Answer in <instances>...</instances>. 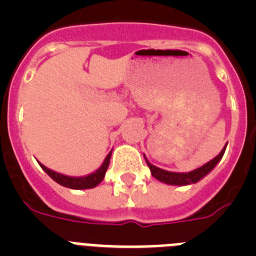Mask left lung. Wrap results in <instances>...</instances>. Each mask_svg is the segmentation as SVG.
<instances>
[{
	"label": "left lung",
	"mask_w": 256,
	"mask_h": 256,
	"mask_svg": "<svg viewBox=\"0 0 256 256\" xmlns=\"http://www.w3.org/2000/svg\"><path fill=\"white\" fill-rule=\"evenodd\" d=\"M226 148H227V144H226L223 150L219 152V155H216L214 159H212L210 162H208L206 164L201 165L200 168H196L191 172H186V173H180V172H169V170H164L162 168H158L155 165L151 164L150 162L148 160V158L144 156V160L148 162V168H150L151 174H152V177L156 178L158 180L162 183H166V184H170V186H188V184H194V183H198V180H201L205 176L210 173L212 169L216 168V165L220 162V159L224 155Z\"/></svg>",
	"instance_id": "1"
}]
</instances>
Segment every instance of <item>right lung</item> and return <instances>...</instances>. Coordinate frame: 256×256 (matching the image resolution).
<instances>
[{
    "label": "right lung",
    "instance_id": "add662e5",
    "mask_svg": "<svg viewBox=\"0 0 256 256\" xmlns=\"http://www.w3.org/2000/svg\"><path fill=\"white\" fill-rule=\"evenodd\" d=\"M110 158H112V152L106 156L100 168L97 169L96 172H94V173L86 176V177H69V176H64V174L58 173V172L55 170H51V169H48L47 166H44L42 162H38V164L40 165V168L44 169L52 180H55L56 183H58V184H61V186L68 187V188L72 190H88L94 188L97 184H100V183L102 182L106 170H108V168Z\"/></svg>",
    "mask_w": 256,
    "mask_h": 256
}]
</instances>
